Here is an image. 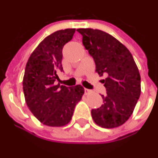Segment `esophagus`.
Segmentation results:
<instances>
[{
	"instance_id": "esophagus-1",
	"label": "esophagus",
	"mask_w": 158,
	"mask_h": 158,
	"mask_svg": "<svg viewBox=\"0 0 158 158\" xmlns=\"http://www.w3.org/2000/svg\"><path fill=\"white\" fill-rule=\"evenodd\" d=\"M90 92V90H88V89H85V94H88Z\"/></svg>"
}]
</instances>
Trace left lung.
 I'll return each mask as SVG.
<instances>
[{
    "label": "left lung",
    "mask_w": 158,
    "mask_h": 158,
    "mask_svg": "<svg viewBox=\"0 0 158 158\" xmlns=\"http://www.w3.org/2000/svg\"><path fill=\"white\" fill-rule=\"evenodd\" d=\"M82 43L96 64V72L105 74L102 79L106 95L103 104L91 110L95 123L104 128L120 127L133 114L141 92L140 74L132 54L109 33L91 28L77 30Z\"/></svg>",
    "instance_id": "obj_1"
}]
</instances>
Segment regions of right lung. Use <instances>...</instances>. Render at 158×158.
I'll return each instance as SVG.
<instances>
[{
	"instance_id": "obj_1",
	"label": "right lung",
	"mask_w": 158,
	"mask_h": 158,
	"mask_svg": "<svg viewBox=\"0 0 158 158\" xmlns=\"http://www.w3.org/2000/svg\"><path fill=\"white\" fill-rule=\"evenodd\" d=\"M75 29L57 31L46 37L30 56L23 79L25 102L38 121L48 127H63L71 121L85 90L81 85H56L63 71L62 48L72 40Z\"/></svg>"
}]
</instances>
